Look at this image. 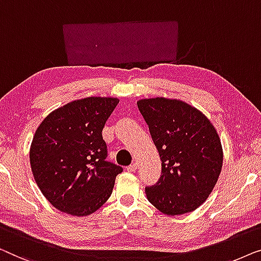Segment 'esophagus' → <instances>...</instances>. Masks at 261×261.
I'll return each instance as SVG.
<instances>
[{"label":"esophagus","instance_id":"obj_1","mask_svg":"<svg viewBox=\"0 0 261 261\" xmlns=\"http://www.w3.org/2000/svg\"><path fill=\"white\" fill-rule=\"evenodd\" d=\"M136 170H137V163H132V164H130L129 167H127V171L134 172Z\"/></svg>","mask_w":261,"mask_h":261}]
</instances>
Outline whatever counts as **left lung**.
<instances>
[{
  "label": "left lung",
  "mask_w": 261,
  "mask_h": 261,
  "mask_svg": "<svg viewBox=\"0 0 261 261\" xmlns=\"http://www.w3.org/2000/svg\"><path fill=\"white\" fill-rule=\"evenodd\" d=\"M137 105L162 161L160 179L145 187L149 202L171 216L195 211L221 172L218 131L200 110L178 99H141Z\"/></svg>",
  "instance_id": "obj_1"
}]
</instances>
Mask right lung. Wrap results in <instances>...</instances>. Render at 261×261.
I'll return each mask as SVG.
<instances>
[{"label":"right lung","instance_id":"obj_1","mask_svg":"<svg viewBox=\"0 0 261 261\" xmlns=\"http://www.w3.org/2000/svg\"><path fill=\"white\" fill-rule=\"evenodd\" d=\"M119 102L89 97L54 110L33 137L29 161L33 176L53 207L73 216H87L112 194L123 168L106 161L101 131Z\"/></svg>","mask_w":261,"mask_h":261}]
</instances>
